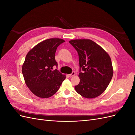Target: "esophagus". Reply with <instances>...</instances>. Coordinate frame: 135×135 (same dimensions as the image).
I'll return each mask as SVG.
<instances>
[{"label": "esophagus", "instance_id": "1", "mask_svg": "<svg viewBox=\"0 0 135 135\" xmlns=\"http://www.w3.org/2000/svg\"><path fill=\"white\" fill-rule=\"evenodd\" d=\"M75 71H73V72L71 73V74H69V76H73L75 75Z\"/></svg>", "mask_w": 135, "mask_h": 135}]
</instances>
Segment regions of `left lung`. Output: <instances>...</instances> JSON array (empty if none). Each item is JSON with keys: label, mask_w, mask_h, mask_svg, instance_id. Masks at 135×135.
<instances>
[{"label": "left lung", "mask_w": 135, "mask_h": 135, "mask_svg": "<svg viewBox=\"0 0 135 135\" xmlns=\"http://www.w3.org/2000/svg\"><path fill=\"white\" fill-rule=\"evenodd\" d=\"M69 42L79 56L80 82L75 86L76 92L87 99L100 96L107 89L113 77L110 56L91 40L75 39Z\"/></svg>", "instance_id": "left-lung-1"}]
</instances>
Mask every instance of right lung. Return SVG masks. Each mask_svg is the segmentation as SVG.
Instances as JSON below:
<instances>
[{
	"label": "right lung",
	"instance_id": "add662e5",
	"mask_svg": "<svg viewBox=\"0 0 135 135\" xmlns=\"http://www.w3.org/2000/svg\"><path fill=\"white\" fill-rule=\"evenodd\" d=\"M65 40L51 38L39 43L28 52L22 72L25 83L35 95L40 98H48L59 90L65 75L53 68H57L55 53Z\"/></svg>",
	"mask_w": 135,
	"mask_h": 135
}]
</instances>
